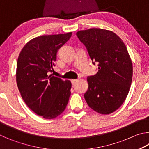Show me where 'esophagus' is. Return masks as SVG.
<instances>
[{"label": "esophagus", "mask_w": 149, "mask_h": 149, "mask_svg": "<svg viewBox=\"0 0 149 149\" xmlns=\"http://www.w3.org/2000/svg\"><path fill=\"white\" fill-rule=\"evenodd\" d=\"M78 81V79H72V84H75V83H76L77 81Z\"/></svg>", "instance_id": "obj_1"}]
</instances>
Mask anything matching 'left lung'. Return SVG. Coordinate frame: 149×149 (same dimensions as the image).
Returning a JSON list of instances; mask_svg holds the SVG:
<instances>
[{
	"instance_id": "left-lung-1",
	"label": "left lung",
	"mask_w": 149,
	"mask_h": 149,
	"mask_svg": "<svg viewBox=\"0 0 149 149\" xmlns=\"http://www.w3.org/2000/svg\"><path fill=\"white\" fill-rule=\"evenodd\" d=\"M80 41L86 47L99 72L87 77L89 88L84 95L89 107L101 114L118 110L129 93L133 65L125 45L110 30L91 28L77 31Z\"/></svg>"
}]
</instances>
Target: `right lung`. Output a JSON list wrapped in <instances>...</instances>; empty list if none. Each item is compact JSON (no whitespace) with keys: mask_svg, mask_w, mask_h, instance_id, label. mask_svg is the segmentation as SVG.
I'll return each mask as SVG.
<instances>
[{"mask_svg":"<svg viewBox=\"0 0 149 149\" xmlns=\"http://www.w3.org/2000/svg\"><path fill=\"white\" fill-rule=\"evenodd\" d=\"M72 32L41 35L30 40L22 49L16 67V82L24 102L35 114L53 119L65 109L72 83L55 77L52 72L56 52Z\"/></svg>","mask_w":149,"mask_h":149,"instance_id":"right-lung-1","label":"right lung"}]
</instances>
